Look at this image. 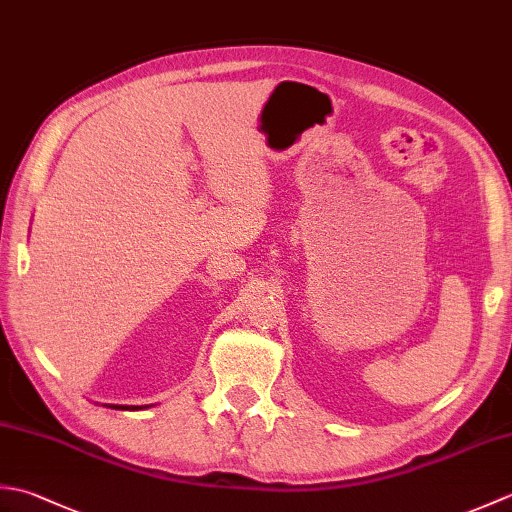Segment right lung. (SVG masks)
Returning <instances> with one entry per match:
<instances>
[{"mask_svg": "<svg viewBox=\"0 0 512 512\" xmlns=\"http://www.w3.org/2000/svg\"><path fill=\"white\" fill-rule=\"evenodd\" d=\"M114 409H140V407H118V405H112Z\"/></svg>", "mask_w": 512, "mask_h": 512, "instance_id": "add662e5", "label": "right lung"}]
</instances>
